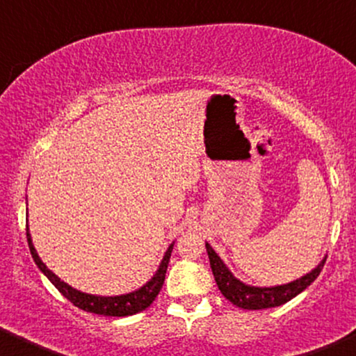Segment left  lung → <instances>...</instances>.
<instances>
[{"mask_svg":"<svg viewBox=\"0 0 356 356\" xmlns=\"http://www.w3.org/2000/svg\"><path fill=\"white\" fill-rule=\"evenodd\" d=\"M206 252H208L209 266H211L214 280H216L219 291H221L222 296H225L231 304L245 310L270 309V307H279L285 304V302L293 299V297L299 296L302 291H305V289L318 277L320 270H322V267L327 261V256H323L322 261H320L312 270L307 272V274H304L299 279L291 280V282L287 284L270 285V287H259V285L245 284L241 279L236 277L209 243H206Z\"/></svg>","mask_w":356,"mask_h":356,"instance_id":"8db88e82","label":"left lung"}]
</instances>
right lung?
<instances>
[{"instance_id":"right-lung-1","label":"right lung","mask_w":356,"mask_h":356,"mask_svg":"<svg viewBox=\"0 0 356 356\" xmlns=\"http://www.w3.org/2000/svg\"><path fill=\"white\" fill-rule=\"evenodd\" d=\"M26 236H28V244L31 256H33L34 262L39 267V270L51 280L52 285L59 291L67 300H71L74 305L79 309L86 310V312L97 314V315H107V317H127V315H134L142 312V310L150 307V304L155 300V297L160 292L161 285H163L166 267H168L171 251H173L175 241L166 248L165 256L161 259L160 266L155 270V274L152 275V279L148 282H145L142 287L135 289L129 293H120V296H94V293H86L82 291H77L72 285H69L64 280H60L57 275L47 267L39 257L33 244V238H31L29 225L26 226Z\"/></svg>"}]
</instances>
